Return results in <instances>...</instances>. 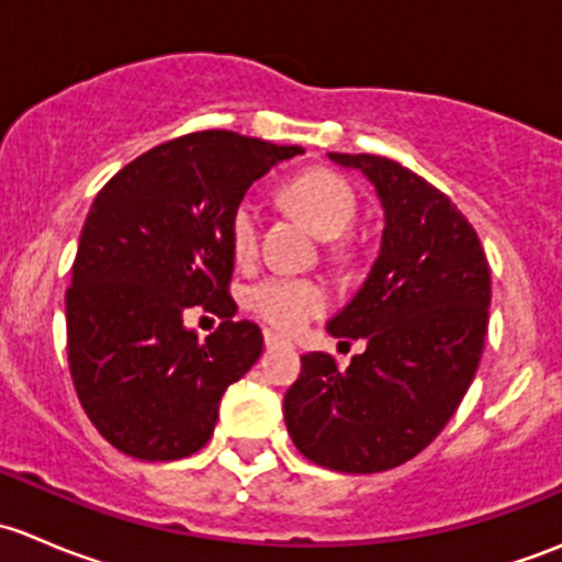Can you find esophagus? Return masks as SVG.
Wrapping results in <instances>:
<instances>
[{
  "label": "esophagus",
  "mask_w": 562,
  "mask_h": 562,
  "mask_svg": "<svg viewBox=\"0 0 562 562\" xmlns=\"http://www.w3.org/2000/svg\"><path fill=\"white\" fill-rule=\"evenodd\" d=\"M263 342H266V348H274V345L282 342V337H277L274 331H266L263 334Z\"/></svg>",
  "instance_id": "1"
}]
</instances>
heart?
Masks as SVG:
<instances>
[{
  "instance_id": "obj_1",
  "label": "heart",
  "mask_w": 562,
  "mask_h": 562,
  "mask_svg": "<svg viewBox=\"0 0 562 562\" xmlns=\"http://www.w3.org/2000/svg\"><path fill=\"white\" fill-rule=\"evenodd\" d=\"M288 206L315 231L321 239H339L353 225L359 201L342 176L313 168L299 173L282 187ZM260 206L252 198H241L231 214V249L236 260H249L258 249ZM247 307L263 323L282 334H293L326 307V291L313 280L269 277L249 288Z\"/></svg>"
}]
</instances>
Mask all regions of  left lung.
Here are the masks:
<instances>
[{
	"instance_id": "obj_1",
	"label": "left lung",
	"mask_w": 562,
	"mask_h": 562,
	"mask_svg": "<svg viewBox=\"0 0 562 562\" xmlns=\"http://www.w3.org/2000/svg\"><path fill=\"white\" fill-rule=\"evenodd\" d=\"M328 160L364 173L383 206L375 263L326 323L331 337L364 339L367 350L345 372L328 353L302 356L282 411L310 462L381 473L427 449L473 383L490 321V263L473 225L427 179L378 155L328 151Z\"/></svg>"
}]
</instances>
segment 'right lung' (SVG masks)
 <instances>
[{"mask_svg": "<svg viewBox=\"0 0 562 562\" xmlns=\"http://www.w3.org/2000/svg\"><path fill=\"white\" fill-rule=\"evenodd\" d=\"M228 130L181 135L135 157L98 192L67 288L72 386L113 449L146 462L209 443L220 400L263 350L234 321L231 214L255 179L302 155ZM203 306L226 321L206 340L183 326Z\"/></svg>", "mask_w": 562, "mask_h": 562, "instance_id": "add662e5", "label": "right lung"}]
</instances>
